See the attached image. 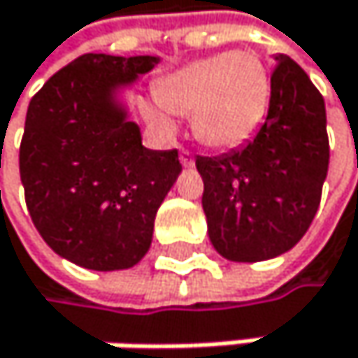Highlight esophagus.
Masks as SVG:
<instances>
[{"instance_id":"1","label":"esophagus","mask_w":358,"mask_h":358,"mask_svg":"<svg viewBox=\"0 0 358 358\" xmlns=\"http://www.w3.org/2000/svg\"><path fill=\"white\" fill-rule=\"evenodd\" d=\"M180 163H182L185 167H193V163H195V161H193V155L189 152V150H185V148L180 150Z\"/></svg>"}]
</instances>
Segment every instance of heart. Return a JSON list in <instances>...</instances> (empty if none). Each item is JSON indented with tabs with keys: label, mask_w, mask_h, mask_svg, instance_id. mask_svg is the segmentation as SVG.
Here are the masks:
<instances>
[{
	"label": "heart",
	"mask_w": 358,
	"mask_h": 358,
	"mask_svg": "<svg viewBox=\"0 0 358 358\" xmlns=\"http://www.w3.org/2000/svg\"><path fill=\"white\" fill-rule=\"evenodd\" d=\"M161 107H145L148 120L171 131L167 115H191L199 143L231 150L253 139L268 111L271 77L253 51H225L182 66L157 85Z\"/></svg>",
	"instance_id": "b5f03b06"
}]
</instances>
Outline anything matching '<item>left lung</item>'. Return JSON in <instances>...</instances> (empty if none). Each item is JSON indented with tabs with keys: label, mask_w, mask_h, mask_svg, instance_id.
<instances>
[{
	"label": "left lung",
	"mask_w": 358,
	"mask_h": 358,
	"mask_svg": "<svg viewBox=\"0 0 358 358\" xmlns=\"http://www.w3.org/2000/svg\"><path fill=\"white\" fill-rule=\"evenodd\" d=\"M264 124L243 148L197 157L213 247L231 262L290 251L309 229L329 171L324 99L303 68L279 53Z\"/></svg>",
	"instance_id": "8db88e82"
}]
</instances>
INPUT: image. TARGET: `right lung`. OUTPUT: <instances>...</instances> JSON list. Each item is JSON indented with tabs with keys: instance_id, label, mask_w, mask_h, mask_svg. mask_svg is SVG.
I'll return each instance as SVG.
<instances>
[{
	"instance_id": "1",
	"label": "right lung",
	"mask_w": 358,
	"mask_h": 358,
	"mask_svg": "<svg viewBox=\"0 0 358 358\" xmlns=\"http://www.w3.org/2000/svg\"><path fill=\"white\" fill-rule=\"evenodd\" d=\"M159 64L155 55L85 53L31 99L19 150L29 217L45 243L90 271L135 266L182 165L178 150H148L115 101Z\"/></svg>"
}]
</instances>
